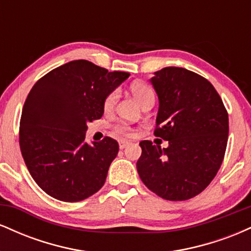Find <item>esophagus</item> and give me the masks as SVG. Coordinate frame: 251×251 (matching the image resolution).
<instances>
[{"label":"esophagus","mask_w":251,"mask_h":251,"mask_svg":"<svg viewBox=\"0 0 251 251\" xmlns=\"http://www.w3.org/2000/svg\"><path fill=\"white\" fill-rule=\"evenodd\" d=\"M129 142H127V140H124V139H122V140H119V148L120 149H125V148H127V146L129 145Z\"/></svg>","instance_id":"esophagus-1"}]
</instances>
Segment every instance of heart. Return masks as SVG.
I'll list each match as a JSON object with an SVG mask.
<instances>
[{
  "instance_id": "heart-1",
  "label": "heart",
  "mask_w": 251,
  "mask_h": 251,
  "mask_svg": "<svg viewBox=\"0 0 251 251\" xmlns=\"http://www.w3.org/2000/svg\"><path fill=\"white\" fill-rule=\"evenodd\" d=\"M131 93L132 97L134 98V100L139 103L140 106H144L146 102L154 101V93L152 91L150 86L146 85V83L142 82H135L131 86ZM118 100V92H112L109 96L106 98L105 102H103V108L105 111H112L116 105ZM116 131L119 132V133L124 134H129V127L126 125H123V124H119V125L116 126Z\"/></svg>"
}]
</instances>
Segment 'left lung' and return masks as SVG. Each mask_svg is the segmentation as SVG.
Masks as SVG:
<instances>
[{
	"label": "left lung",
	"mask_w": 251,
	"mask_h": 251,
	"mask_svg": "<svg viewBox=\"0 0 251 251\" xmlns=\"http://www.w3.org/2000/svg\"><path fill=\"white\" fill-rule=\"evenodd\" d=\"M150 82L159 100L154 135L168 140L169 146L140 142L137 171L164 200H190L221 168L229 134L227 112L214 86L185 68L165 67Z\"/></svg>",
	"instance_id": "obj_1"
}]
</instances>
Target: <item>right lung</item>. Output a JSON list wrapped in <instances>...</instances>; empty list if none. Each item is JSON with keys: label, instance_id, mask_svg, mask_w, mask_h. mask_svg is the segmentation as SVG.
<instances>
[{"label": "right lung", "instance_id": "obj_1", "mask_svg": "<svg viewBox=\"0 0 251 251\" xmlns=\"http://www.w3.org/2000/svg\"><path fill=\"white\" fill-rule=\"evenodd\" d=\"M128 76L74 60L50 71L30 89L20 122V149L46 194L79 201L102 188L119 145L109 137L89 145L87 123L102 117L106 98Z\"/></svg>", "mask_w": 251, "mask_h": 251}]
</instances>
